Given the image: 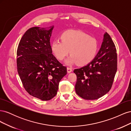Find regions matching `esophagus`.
Listing matches in <instances>:
<instances>
[{
  "label": "esophagus",
  "mask_w": 131,
  "mask_h": 131,
  "mask_svg": "<svg viewBox=\"0 0 131 131\" xmlns=\"http://www.w3.org/2000/svg\"><path fill=\"white\" fill-rule=\"evenodd\" d=\"M72 71H73V69L72 68H69V67H68V68H67V72H68V73H71Z\"/></svg>",
  "instance_id": "34e87169"
}]
</instances>
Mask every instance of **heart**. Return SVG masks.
<instances>
[{
	"instance_id": "heart-1",
	"label": "heart",
	"mask_w": 131,
	"mask_h": 131,
	"mask_svg": "<svg viewBox=\"0 0 131 131\" xmlns=\"http://www.w3.org/2000/svg\"><path fill=\"white\" fill-rule=\"evenodd\" d=\"M61 40H53L51 45L53 53L59 60H63L69 52L71 56L65 61L70 66L78 62L80 65L90 63L96 56L98 43L96 39L81 31L69 30L61 35Z\"/></svg>"
}]
</instances>
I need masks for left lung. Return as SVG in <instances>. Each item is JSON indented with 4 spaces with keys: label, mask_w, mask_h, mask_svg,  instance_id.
Returning <instances> with one entry per match:
<instances>
[{
    "label": "left lung",
    "mask_w": 131,
    "mask_h": 131,
    "mask_svg": "<svg viewBox=\"0 0 131 131\" xmlns=\"http://www.w3.org/2000/svg\"><path fill=\"white\" fill-rule=\"evenodd\" d=\"M116 71V47L110 35L105 33L94 58L86 66L74 69L77 77L75 92L86 100L103 96L112 88Z\"/></svg>",
    "instance_id": "1"
}]
</instances>
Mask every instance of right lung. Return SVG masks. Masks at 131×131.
Segmentation results:
<instances>
[{"mask_svg": "<svg viewBox=\"0 0 131 131\" xmlns=\"http://www.w3.org/2000/svg\"><path fill=\"white\" fill-rule=\"evenodd\" d=\"M54 26L32 27L23 35L17 51V72L31 96L49 101L56 96L59 81L67 74L52 54L50 38Z\"/></svg>", "mask_w": 131, "mask_h": 131, "instance_id": "add662e5", "label": "right lung"}]
</instances>
